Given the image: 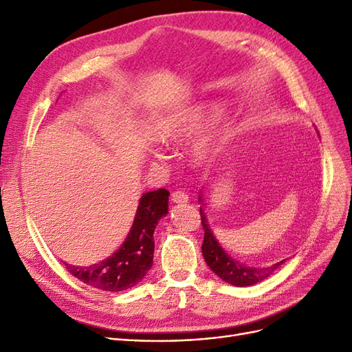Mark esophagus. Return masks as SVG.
I'll list each match as a JSON object with an SVG mask.
<instances>
[{
    "label": "esophagus",
    "mask_w": 352,
    "mask_h": 352,
    "mask_svg": "<svg viewBox=\"0 0 352 352\" xmlns=\"http://www.w3.org/2000/svg\"><path fill=\"white\" fill-rule=\"evenodd\" d=\"M172 201L176 202V204H186L189 201V195L182 189H177L172 194Z\"/></svg>",
    "instance_id": "34e87169"
}]
</instances>
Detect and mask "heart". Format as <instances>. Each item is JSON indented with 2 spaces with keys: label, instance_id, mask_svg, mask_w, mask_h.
<instances>
[{
  "label": "heart",
  "instance_id": "b5f03b06",
  "mask_svg": "<svg viewBox=\"0 0 352 352\" xmlns=\"http://www.w3.org/2000/svg\"><path fill=\"white\" fill-rule=\"evenodd\" d=\"M211 109L212 107H208V105L201 104V105H197V107H194L192 110H189L186 113V116H184L176 124L170 126L167 131H164L162 133L163 141L164 142H175V141L180 140V138L195 133L208 120V117L211 114ZM208 151H210V145L207 142H202L198 146L199 157H206L208 154Z\"/></svg>",
  "mask_w": 352,
  "mask_h": 352
}]
</instances>
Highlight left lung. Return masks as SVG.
Masks as SVG:
<instances>
[{
	"mask_svg": "<svg viewBox=\"0 0 352 352\" xmlns=\"http://www.w3.org/2000/svg\"><path fill=\"white\" fill-rule=\"evenodd\" d=\"M201 201V199H199ZM201 225L204 228V241H202V255L208 267L214 272L220 279L235 286H251L267 279L276 270H279L287 258L280 255L265 254L255 257H245L228 248L225 236L220 229L216 232L211 229L210 223L199 207Z\"/></svg>",
	"mask_w": 352,
	"mask_h": 352,
	"instance_id": "left-lung-1",
	"label": "left lung"
}]
</instances>
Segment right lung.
<instances>
[{
    "mask_svg": "<svg viewBox=\"0 0 352 352\" xmlns=\"http://www.w3.org/2000/svg\"><path fill=\"white\" fill-rule=\"evenodd\" d=\"M168 190L157 189L141 197L133 225L120 247L105 257L85 264L63 265L74 278L107 292L131 289L140 283L153 265L154 230L168 211Z\"/></svg>",
    "mask_w": 352,
    "mask_h": 352,
    "instance_id": "add662e5",
    "label": "right lung"
}]
</instances>
